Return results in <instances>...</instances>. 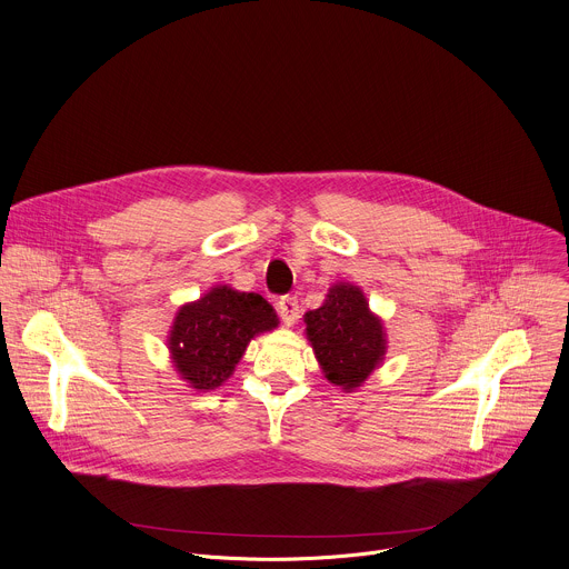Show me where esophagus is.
<instances>
[{
  "label": "esophagus",
  "mask_w": 569,
  "mask_h": 569,
  "mask_svg": "<svg viewBox=\"0 0 569 569\" xmlns=\"http://www.w3.org/2000/svg\"><path fill=\"white\" fill-rule=\"evenodd\" d=\"M278 313H280L282 322H284L287 327H291V325L298 320V313H300L298 298H296V296H284V298H280V302H278Z\"/></svg>",
  "instance_id": "esophagus-1"
}]
</instances>
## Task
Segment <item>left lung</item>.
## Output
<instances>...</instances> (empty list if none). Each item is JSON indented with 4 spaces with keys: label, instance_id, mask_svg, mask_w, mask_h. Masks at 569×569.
<instances>
[{
    "label": "left lung",
    "instance_id": "1",
    "mask_svg": "<svg viewBox=\"0 0 569 569\" xmlns=\"http://www.w3.org/2000/svg\"><path fill=\"white\" fill-rule=\"evenodd\" d=\"M305 333L325 379L343 392H355L381 368L388 336L361 287L336 282L325 302L305 313Z\"/></svg>",
    "mask_w": 569,
    "mask_h": 569
}]
</instances>
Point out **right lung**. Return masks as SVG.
<instances>
[{
  "instance_id": "right-lung-1",
  "label": "right lung",
  "mask_w": 569,
  "mask_h": 569,
  "mask_svg": "<svg viewBox=\"0 0 569 569\" xmlns=\"http://www.w3.org/2000/svg\"><path fill=\"white\" fill-rule=\"evenodd\" d=\"M278 322L276 309L260 293L210 287L174 313L166 343L170 363L188 388L210 392L231 379L251 340Z\"/></svg>"
}]
</instances>
